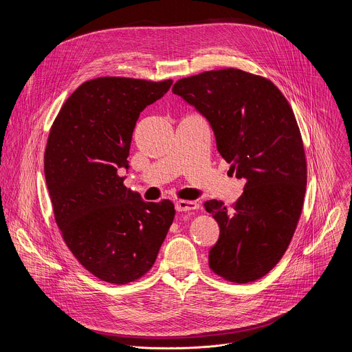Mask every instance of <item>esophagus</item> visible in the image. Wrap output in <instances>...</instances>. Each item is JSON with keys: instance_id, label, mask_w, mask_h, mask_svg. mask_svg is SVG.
I'll return each instance as SVG.
<instances>
[{"instance_id": "1", "label": "esophagus", "mask_w": 352, "mask_h": 352, "mask_svg": "<svg viewBox=\"0 0 352 352\" xmlns=\"http://www.w3.org/2000/svg\"><path fill=\"white\" fill-rule=\"evenodd\" d=\"M199 209V204L193 202V200H178L175 204V210L177 212H190Z\"/></svg>"}]
</instances>
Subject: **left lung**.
I'll list each match as a JSON object with an SVG mask.
<instances>
[{
  "mask_svg": "<svg viewBox=\"0 0 352 352\" xmlns=\"http://www.w3.org/2000/svg\"><path fill=\"white\" fill-rule=\"evenodd\" d=\"M173 93L209 120L219 153L246 181L231 209L205 202L220 227L209 266L231 283L256 281L285 254L304 208L308 168L294 111L270 79L236 68L182 78Z\"/></svg>",
  "mask_w": 352,
  "mask_h": 352,
  "instance_id": "obj_1",
  "label": "left lung"
}]
</instances>
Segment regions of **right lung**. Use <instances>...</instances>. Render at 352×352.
Instances as JSON below:
<instances>
[{"mask_svg": "<svg viewBox=\"0 0 352 352\" xmlns=\"http://www.w3.org/2000/svg\"><path fill=\"white\" fill-rule=\"evenodd\" d=\"M171 85L122 76L87 80L50 129L44 174L56 223L76 261L110 284L136 281L152 269L175 216L171 200L143 202L118 175L129 167L140 113Z\"/></svg>", "mask_w": 352, "mask_h": 352, "instance_id": "add662e5", "label": "right lung"}]
</instances>
